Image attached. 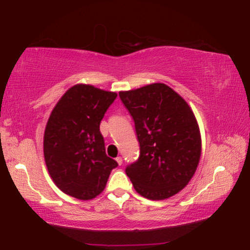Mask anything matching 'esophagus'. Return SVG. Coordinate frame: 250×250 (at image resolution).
Listing matches in <instances>:
<instances>
[{
  "instance_id": "esophagus-1",
  "label": "esophagus",
  "mask_w": 250,
  "mask_h": 250,
  "mask_svg": "<svg viewBox=\"0 0 250 250\" xmlns=\"http://www.w3.org/2000/svg\"><path fill=\"white\" fill-rule=\"evenodd\" d=\"M116 162L119 163V166H121V165H122V157H121V156L116 157Z\"/></svg>"
}]
</instances>
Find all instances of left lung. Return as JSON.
Segmentation results:
<instances>
[{
    "instance_id": "left-lung-1",
    "label": "left lung",
    "mask_w": 250,
    "mask_h": 250,
    "mask_svg": "<svg viewBox=\"0 0 250 250\" xmlns=\"http://www.w3.org/2000/svg\"><path fill=\"white\" fill-rule=\"evenodd\" d=\"M133 116L140 156L125 168L135 190L166 200L188 185L201 156V134L189 104L165 83L120 91Z\"/></svg>"
}]
</instances>
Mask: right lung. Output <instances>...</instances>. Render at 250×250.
Wrapping results in <instances>:
<instances>
[{"label":"right lung","instance_id":"obj_1","mask_svg":"<svg viewBox=\"0 0 250 250\" xmlns=\"http://www.w3.org/2000/svg\"><path fill=\"white\" fill-rule=\"evenodd\" d=\"M117 94L90 84L68 89L51 111L43 154L51 180L64 194L91 200L105 188L115 160L105 154L100 123Z\"/></svg>","mask_w":250,"mask_h":250}]
</instances>
